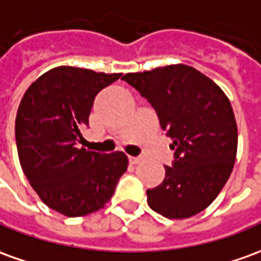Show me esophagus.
<instances>
[{"mask_svg":"<svg viewBox=\"0 0 261 261\" xmlns=\"http://www.w3.org/2000/svg\"><path fill=\"white\" fill-rule=\"evenodd\" d=\"M139 162H142V156H129V163L130 165H138Z\"/></svg>","mask_w":261,"mask_h":261,"instance_id":"1","label":"esophagus"}]
</instances>
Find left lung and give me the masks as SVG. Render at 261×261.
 Returning a JSON list of instances; mask_svg holds the SVG:
<instances>
[{
  "label": "left lung",
  "mask_w": 261,
  "mask_h": 261,
  "mask_svg": "<svg viewBox=\"0 0 261 261\" xmlns=\"http://www.w3.org/2000/svg\"><path fill=\"white\" fill-rule=\"evenodd\" d=\"M122 79L152 105L175 150L163 182L146 190L149 207L168 219L195 216L216 199L236 161L230 100L212 79L182 64Z\"/></svg>",
  "instance_id": "8db88e82"
}]
</instances>
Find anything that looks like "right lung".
I'll return each instance as SVG.
<instances>
[{
	"instance_id": "1",
	"label": "right lung",
	"mask_w": 261,
	"mask_h": 261,
	"mask_svg": "<svg viewBox=\"0 0 261 261\" xmlns=\"http://www.w3.org/2000/svg\"><path fill=\"white\" fill-rule=\"evenodd\" d=\"M120 73L57 66L24 93L15 119L18 158L41 200L68 217L89 215L112 197L126 172L123 152L79 148L95 96Z\"/></svg>"
}]
</instances>
